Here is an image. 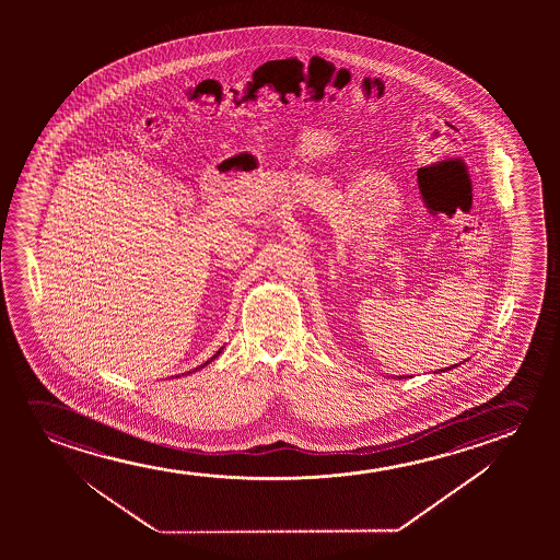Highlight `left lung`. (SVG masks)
Instances as JSON below:
<instances>
[{
  "label": "left lung",
  "mask_w": 560,
  "mask_h": 560,
  "mask_svg": "<svg viewBox=\"0 0 560 560\" xmlns=\"http://www.w3.org/2000/svg\"><path fill=\"white\" fill-rule=\"evenodd\" d=\"M457 365H452V368L445 369V371H450V369H455ZM440 371H444V369H440ZM434 373H438V371H434ZM398 378H406V376H398Z\"/></svg>",
  "instance_id": "left-lung-1"
}]
</instances>
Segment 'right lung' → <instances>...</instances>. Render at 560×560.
<instances>
[{"mask_svg":"<svg viewBox=\"0 0 560 560\" xmlns=\"http://www.w3.org/2000/svg\"><path fill=\"white\" fill-rule=\"evenodd\" d=\"M223 348H225V346H222V348H220V350H218V352H215L214 355H212V358H210V360L205 361V363H202V365H199V368L192 369V371H189V373H195V371H199V369L207 368V365H208V363H210V361H214L215 358H218V355H220V353H222ZM189 373H187V375H189Z\"/></svg>","mask_w":560,"mask_h":560,"instance_id":"1","label":"right lung"}]
</instances>
